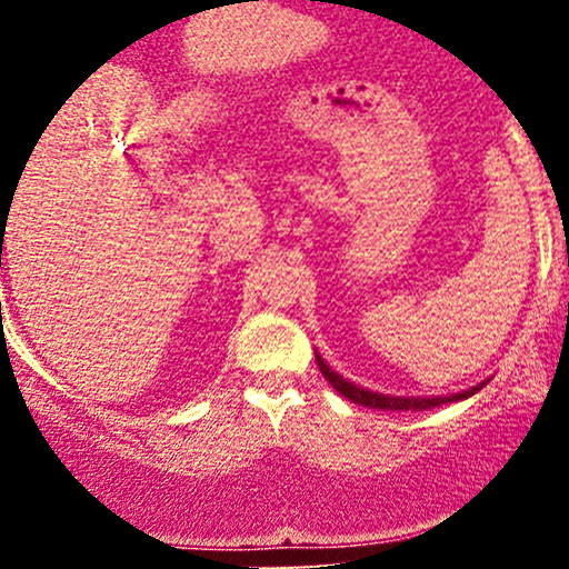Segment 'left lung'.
Masks as SVG:
<instances>
[{
  "instance_id": "8db88e82",
  "label": "left lung",
  "mask_w": 569,
  "mask_h": 569,
  "mask_svg": "<svg viewBox=\"0 0 569 569\" xmlns=\"http://www.w3.org/2000/svg\"><path fill=\"white\" fill-rule=\"evenodd\" d=\"M316 361H318V369H321V375L329 380V385L335 390H339L348 401L352 403H361V407H369V409H382V411H422V409H433V407H441V403H449V401H462V398L479 393L481 388H485L487 382L476 385L471 390H462V393H455V396H436V398H407V396H382V393H371L367 388H358V385H352L350 380H345V377H339L337 371H331L326 367V361L321 356L316 352Z\"/></svg>"
}]
</instances>
